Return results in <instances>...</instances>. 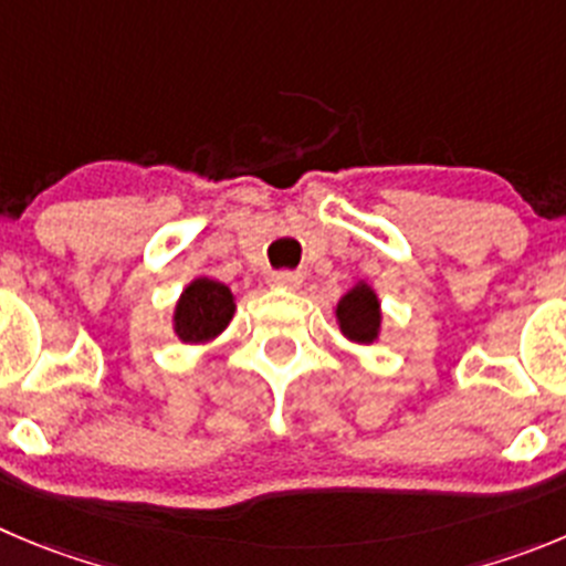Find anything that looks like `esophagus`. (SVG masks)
<instances>
[{
  "instance_id": "esophagus-1",
  "label": "esophagus",
  "mask_w": 566,
  "mask_h": 566,
  "mask_svg": "<svg viewBox=\"0 0 566 566\" xmlns=\"http://www.w3.org/2000/svg\"><path fill=\"white\" fill-rule=\"evenodd\" d=\"M301 273L298 271H273L271 276H268V282L273 284V287H287V290H295L301 284Z\"/></svg>"
}]
</instances>
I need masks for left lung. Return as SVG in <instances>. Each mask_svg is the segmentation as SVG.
Here are the masks:
<instances>
[{
    "mask_svg": "<svg viewBox=\"0 0 566 566\" xmlns=\"http://www.w3.org/2000/svg\"><path fill=\"white\" fill-rule=\"evenodd\" d=\"M337 321L352 340L371 343L379 332V301L371 287L357 284L352 293L343 295L337 304Z\"/></svg>",
    "mask_w": 566,
    "mask_h": 566,
    "instance_id": "left-lung-1",
    "label": "left lung"
}]
</instances>
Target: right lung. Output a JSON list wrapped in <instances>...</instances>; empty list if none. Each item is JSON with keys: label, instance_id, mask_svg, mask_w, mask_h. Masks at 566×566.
I'll return each instance as SVG.
<instances>
[{"label": "right lung", "instance_id": "1", "mask_svg": "<svg viewBox=\"0 0 566 566\" xmlns=\"http://www.w3.org/2000/svg\"><path fill=\"white\" fill-rule=\"evenodd\" d=\"M234 315V295L226 284L198 279L176 307V332L184 343H203L223 332Z\"/></svg>", "mask_w": 566, "mask_h": 566}]
</instances>
